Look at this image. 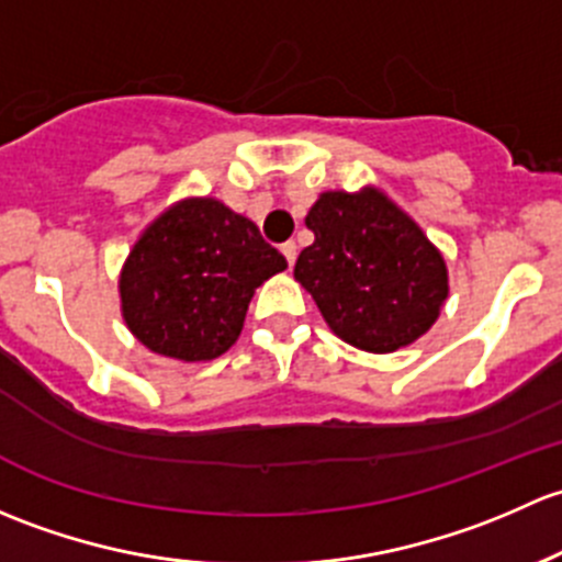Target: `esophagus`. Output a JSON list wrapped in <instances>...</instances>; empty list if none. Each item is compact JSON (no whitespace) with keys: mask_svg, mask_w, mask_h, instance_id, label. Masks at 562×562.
<instances>
[{"mask_svg":"<svg viewBox=\"0 0 562 562\" xmlns=\"http://www.w3.org/2000/svg\"><path fill=\"white\" fill-rule=\"evenodd\" d=\"M281 254H283V257H286L289 268H292L294 259H297V243H294V240H286V243H283V246H281Z\"/></svg>","mask_w":562,"mask_h":562,"instance_id":"34e87169","label":"esophagus"}]
</instances>
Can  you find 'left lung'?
Returning a JSON list of instances; mask_svg holds the SVG:
<instances>
[{"label": "left lung", "mask_w": 562, "mask_h": 562, "mask_svg": "<svg viewBox=\"0 0 562 562\" xmlns=\"http://www.w3.org/2000/svg\"><path fill=\"white\" fill-rule=\"evenodd\" d=\"M305 227L314 243L300 251L294 279L338 338L386 355L432 327L449 294L447 265L384 194H322Z\"/></svg>", "instance_id": "1"}]
</instances>
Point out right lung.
<instances>
[{
    "mask_svg": "<svg viewBox=\"0 0 562 562\" xmlns=\"http://www.w3.org/2000/svg\"><path fill=\"white\" fill-rule=\"evenodd\" d=\"M283 268L257 224L211 196L187 200L135 243L119 283L121 308L156 355L213 360L238 340L254 289Z\"/></svg>",
    "mask_w": 562,
    "mask_h": 562,
    "instance_id": "add662e5",
    "label": "right lung"
}]
</instances>
